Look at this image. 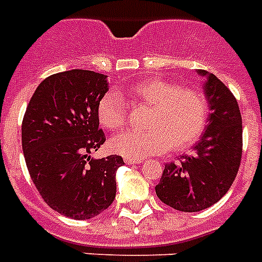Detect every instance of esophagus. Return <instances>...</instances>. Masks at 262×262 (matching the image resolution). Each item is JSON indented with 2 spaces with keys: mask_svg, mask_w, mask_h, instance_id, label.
Here are the masks:
<instances>
[{
  "mask_svg": "<svg viewBox=\"0 0 262 262\" xmlns=\"http://www.w3.org/2000/svg\"><path fill=\"white\" fill-rule=\"evenodd\" d=\"M125 163H126V164H140V163H142V160L141 159H129V157H126V159H125Z\"/></svg>",
  "mask_w": 262,
  "mask_h": 262,
  "instance_id": "34e87169",
  "label": "esophagus"
}]
</instances>
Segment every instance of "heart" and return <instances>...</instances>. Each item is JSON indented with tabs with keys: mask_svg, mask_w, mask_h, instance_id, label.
I'll return each mask as SVG.
<instances>
[{
	"mask_svg": "<svg viewBox=\"0 0 262 262\" xmlns=\"http://www.w3.org/2000/svg\"><path fill=\"white\" fill-rule=\"evenodd\" d=\"M137 105L149 107L145 132H125L112 138L110 146L116 153L129 159L160 155L171 146L182 150L196 141L207 121V99L196 89L182 87L160 78L138 80L127 89ZM98 118L109 130H120L126 124L124 99L114 91L101 98Z\"/></svg>",
	"mask_w": 262,
	"mask_h": 262,
	"instance_id": "heart-1",
	"label": "heart"
}]
</instances>
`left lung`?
<instances>
[{
    "instance_id": "8db88e82",
    "label": "left lung",
    "mask_w": 262,
    "mask_h": 262,
    "mask_svg": "<svg viewBox=\"0 0 262 262\" xmlns=\"http://www.w3.org/2000/svg\"><path fill=\"white\" fill-rule=\"evenodd\" d=\"M196 72L206 78L207 125L190 156H183L178 164H165L155 187L163 203L184 212L215 205L234 182L242 156V118L237 99L214 74Z\"/></svg>"
}]
</instances>
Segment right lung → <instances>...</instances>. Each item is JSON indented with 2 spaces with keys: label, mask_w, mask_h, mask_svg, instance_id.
<instances>
[{
  "label": "right lung",
  "mask_w": 262,
  "mask_h": 262,
  "mask_svg": "<svg viewBox=\"0 0 262 262\" xmlns=\"http://www.w3.org/2000/svg\"><path fill=\"white\" fill-rule=\"evenodd\" d=\"M109 90L107 75L71 70L48 76L32 95L21 126L25 163L46 203L72 220L105 211L117 192L122 157L90 156L106 141L98 103Z\"/></svg>",
  "instance_id": "1"
}]
</instances>
